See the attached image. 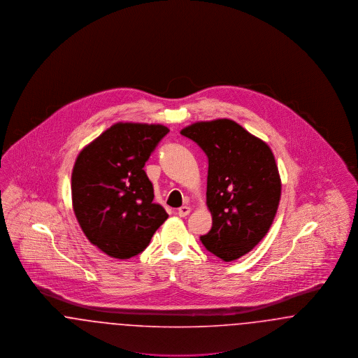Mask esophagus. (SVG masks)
<instances>
[{
  "label": "esophagus",
  "mask_w": 358,
  "mask_h": 358,
  "mask_svg": "<svg viewBox=\"0 0 358 358\" xmlns=\"http://www.w3.org/2000/svg\"><path fill=\"white\" fill-rule=\"evenodd\" d=\"M190 213V206H187V205H182L181 208H178V210H177V215L180 216V217H185Z\"/></svg>",
  "instance_id": "34e87169"
}]
</instances>
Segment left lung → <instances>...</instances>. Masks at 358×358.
Segmentation results:
<instances>
[{
  "instance_id": "8db88e82",
  "label": "left lung",
  "mask_w": 358,
  "mask_h": 358,
  "mask_svg": "<svg viewBox=\"0 0 358 358\" xmlns=\"http://www.w3.org/2000/svg\"><path fill=\"white\" fill-rule=\"evenodd\" d=\"M208 155L205 248L224 262L254 250L273 225L282 181L271 148L235 120H201L181 130Z\"/></svg>"
}]
</instances>
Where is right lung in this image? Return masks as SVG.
Here are the masks:
<instances>
[{
	"label": "right lung",
	"mask_w": 358,
	"mask_h": 358,
	"mask_svg": "<svg viewBox=\"0 0 358 358\" xmlns=\"http://www.w3.org/2000/svg\"><path fill=\"white\" fill-rule=\"evenodd\" d=\"M164 124L118 122L85 145L72 176V208L85 238L106 255L130 259L142 252L169 215L153 203L143 171Z\"/></svg>",
	"instance_id": "add662e5"
}]
</instances>
